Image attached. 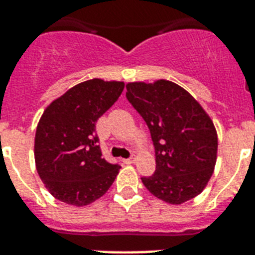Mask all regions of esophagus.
<instances>
[{
    "label": "esophagus",
    "mask_w": 255,
    "mask_h": 255,
    "mask_svg": "<svg viewBox=\"0 0 255 255\" xmlns=\"http://www.w3.org/2000/svg\"><path fill=\"white\" fill-rule=\"evenodd\" d=\"M136 161L135 157H131V159H124L123 160V163L124 164H133Z\"/></svg>",
    "instance_id": "34e87169"
}]
</instances>
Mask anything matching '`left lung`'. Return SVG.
Masks as SVG:
<instances>
[{"mask_svg": "<svg viewBox=\"0 0 255 255\" xmlns=\"http://www.w3.org/2000/svg\"><path fill=\"white\" fill-rule=\"evenodd\" d=\"M128 102L147 123L156 172L141 181L155 197L180 205L205 189L217 161V131L201 104L173 82H132Z\"/></svg>", "mask_w": 255, "mask_h": 255, "instance_id": "left-lung-1", "label": "left lung"}]
</instances>
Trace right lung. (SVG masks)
<instances>
[{"label": "right lung", "instance_id": "right-lung-1", "mask_svg": "<svg viewBox=\"0 0 255 255\" xmlns=\"http://www.w3.org/2000/svg\"><path fill=\"white\" fill-rule=\"evenodd\" d=\"M123 88L124 82L98 78L82 82L53 100L42 114L34 140L35 167L59 201L86 206L115 181L120 165L102 157L95 124Z\"/></svg>", "mask_w": 255, "mask_h": 255}]
</instances>
